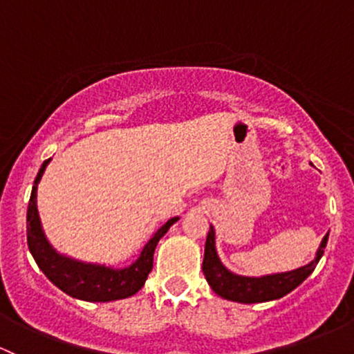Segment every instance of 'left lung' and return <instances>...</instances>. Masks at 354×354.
<instances>
[{
  "label": "left lung",
  "instance_id": "1",
  "mask_svg": "<svg viewBox=\"0 0 354 354\" xmlns=\"http://www.w3.org/2000/svg\"><path fill=\"white\" fill-rule=\"evenodd\" d=\"M328 236L329 234H326L319 248H317L316 257L310 260L308 266L299 267V269L290 272H282V274H270L263 275V277H245V275L234 274L220 262L215 248V228L209 225L203 257L205 279L220 297L228 299V301L254 304V302H267L274 301V299H281L286 294H289L290 290L296 289L299 284H302L313 274L322 254H324Z\"/></svg>",
  "mask_w": 354,
  "mask_h": 354
}]
</instances>
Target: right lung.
<instances>
[{"instance_id":"1","label":"right lung","mask_w":354,"mask_h":354,"mask_svg":"<svg viewBox=\"0 0 354 354\" xmlns=\"http://www.w3.org/2000/svg\"><path fill=\"white\" fill-rule=\"evenodd\" d=\"M48 162L50 159L44 161L37 178H35L28 213H26V240H28V248L37 266L52 284H55L70 297L80 299V301L109 302L134 296L145 286L147 275L153 270V255L158 242L169 230L171 225L180 218L174 216L166 221L156 234L151 236L138 260L124 269H114V267L99 266V263H85L80 260L65 257L50 245L44 234V228H41L40 216H38L37 188Z\"/></svg>"}]
</instances>
